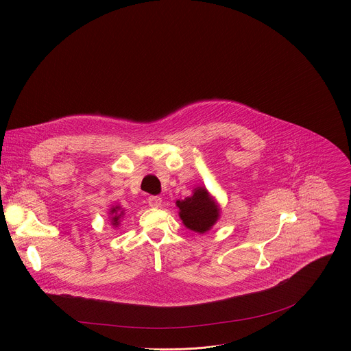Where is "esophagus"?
Returning <instances> with one entry per match:
<instances>
[{
	"instance_id": "1",
	"label": "esophagus",
	"mask_w": 351,
	"mask_h": 351,
	"mask_svg": "<svg viewBox=\"0 0 351 351\" xmlns=\"http://www.w3.org/2000/svg\"><path fill=\"white\" fill-rule=\"evenodd\" d=\"M161 202H162V199L160 197H149V199H147V204L150 208H160Z\"/></svg>"
}]
</instances>
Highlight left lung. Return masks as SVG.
<instances>
[{
	"label": "left lung",
	"instance_id": "1",
	"mask_svg": "<svg viewBox=\"0 0 351 351\" xmlns=\"http://www.w3.org/2000/svg\"><path fill=\"white\" fill-rule=\"evenodd\" d=\"M176 206L183 225L201 234L210 230L221 214L217 199L205 186H197L190 197L176 201Z\"/></svg>",
	"mask_w": 351,
	"mask_h": 351
}]
</instances>
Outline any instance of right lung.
Listing matches in <instances>:
<instances>
[{"instance_id":"add662e5","label":"right lung","mask_w":351,"mask_h":351,"mask_svg":"<svg viewBox=\"0 0 351 351\" xmlns=\"http://www.w3.org/2000/svg\"><path fill=\"white\" fill-rule=\"evenodd\" d=\"M125 217V209L119 205L111 206V209L108 210V221L111 222L112 228H118L121 225V221Z\"/></svg>"}]
</instances>
